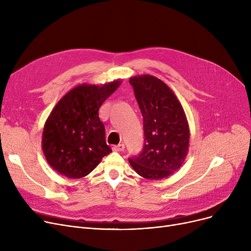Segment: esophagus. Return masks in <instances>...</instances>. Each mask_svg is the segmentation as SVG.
<instances>
[{
  "label": "esophagus",
  "mask_w": 251,
  "mask_h": 251,
  "mask_svg": "<svg viewBox=\"0 0 251 251\" xmlns=\"http://www.w3.org/2000/svg\"><path fill=\"white\" fill-rule=\"evenodd\" d=\"M124 149H125V146L123 143H119V144H117V146L113 147V151H124Z\"/></svg>",
  "instance_id": "34e87169"
}]
</instances>
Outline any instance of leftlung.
Returning a JSON list of instances; mask_svg holds the SVG:
<instances>
[{"label": "left lung", "instance_id": "left-lung-1", "mask_svg": "<svg viewBox=\"0 0 251 251\" xmlns=\"http://www.w3.org/2000/svg\"><path fill=\"white\" fill-rule=\"evenodd\" d=\"M143 118V149L129 157L135 172L147 179L173 174L188 152L189 127L182 105L161 79L142 75L129 80Z\"/></svg>", "mask_w": 251, "mask_h": 251}]
</instances>
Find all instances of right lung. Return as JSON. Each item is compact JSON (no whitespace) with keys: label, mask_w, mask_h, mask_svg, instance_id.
I'll return each mask as SVG.
<instances>
[{"label":"right lung","mask_w":251,"mask_h":251,"mask_svg":"<svg viewBox=\"0 0 251 251\" xmlns=\"http://www.w3.org/2000/svg\"><path fill=\"white\" fill-rule=\"evenodd\" d=\"M120 83L79 85L51 111L44 128L43 151L57 172L69 178L84 177L112 151L105 142L99 110Z\"/></svg>","instance_id":"obj_1"}]
</instances>
